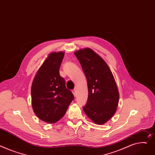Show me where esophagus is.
<instances>
[{
    "label": "esophagus",
    "mask_w": 155,
    "mask_h": 155,
    "mask_svg": "<svg viewBox=\"0 0 155 155\" xmlns=\"http://www.w3.org/2000/svg\"><path fill=\"white\" fill-rule=\"evenodd\" d=\"M72 93H73V94H74V96H76V95H77V90H76V89H74V90H72Z\"/></svg>",
    "instance_id": "esophagus-1"
}]
</instances>
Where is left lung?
Listing matches in <instances>:
<instances>
[{"label": "left lung", "instance_id": "1", "mask_svg": "<svg viewBox=\"0 0 155 155\" xmlns=\"http://www.w3.org/2000/svg\"><path fill=\"white\" fill-rule=\"evenodd\" d=\"M87 80L88 97L83 109L97 125H104L114 115L118 105L119 91L107 64L90 48L75 51Z\"/></svg>", "mask_w": 155, "mask_h": 155}]
</instances>
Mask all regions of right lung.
I'll use <instances>...</instances> for the list:
<instances>
[{"instance_id": "obj_1", "label": "right lung", "mask_w": 155, "mask_h": 155, "mask_svg": "<svg viewBox=\"0 0 155 155\" xmlns=\"http://www.w3.org/2000/svg\"><path fill=\"white\" fill-rule=\"evenodd\" d=\"M64 54L61 51L50 54L37 70L31 87L34 112L48 123H55L62 118L74 98L59 74Z\"/></svg>"}]
</instances>
